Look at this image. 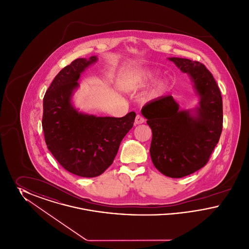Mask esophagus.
Returning a JSON list of instances; mask_svg holds the SVG:
<instances>
[{
  "mask_svg": "<svg viewBox=\"0 0 249 249\" xmlns=\"http://www.w3.org/2000/svg\"><path fill=\"white\" fill-rule=\"evenodd\" d=\"M143 122H144V119L142 118V116L137 115L136 118H135V124H136V125H139V124H142Z\"/></svg>",
  "mask_w": 249,
  "mask_h": 249,
  "instance_id": "esophagus-1",
  "label": "esophagus"
}]
</instances>
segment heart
I'll return each mask as SVG.
<instances>
[{
	"label": "heart",
	"mask_w": 249,
	"mask_h": 249,
	"mask_svg": "<svg viewBox=\"0 0 249 249\" xmlns=\"http://www.w3.org/2000/svg\"><path fill=\"white\" fill-rule=\"evenodd\" d=\"M158 75H159V71H156V70H146V71H141L133 75L132 77H130V79L127 81V83L125 84V89L128 91H136L138 89H141L146 85L154 81ZM166 84H167L166 79L160 80L157 84L154 90L151 92L150 98H155L160 94L163 89L165 88Z\"/></svg>",
	"instance_id": "b5f03b06"
}]
</instances>
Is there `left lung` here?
Instances as JSON below:
<instances>
[{"label":"left lung","mask_w":249,"mask_h":249,"mask_svg":"<svg viewBox=\"0 0 249 249\" xmlns=\"http://www.w3.org/2000/svg\"><path fill=\"white\" fill-rule=\"evenodd\" d=\"M188 73L199 104L179 109L171 95L146 104L141 110L152 130L150 156L166 177L180 178L205 165L218 142L223 123L222 97L213 75L203 64L183 58H168Z\"/></svg>","instance_id":"8db88e82"}]
</instances>
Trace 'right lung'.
<instances>
[{
    "label": "right lung",
    "instance_id": "1",
    "mask_svg": "<svg viewBox=\"0 0 249 249\" xmlns=\"http://www.w3.org/2000/svg\"><path fill=\"white\" fill-rule=\"evenodd\" d=\"M97 60V56L77 59L64 67L43 101L42 126L48 150L65 170L82 178L98 177L113 163L136 116L130 112L123 118L97 117L74 107L78 80Z\"/></svg>",
    "mask_w": 249,
    "mask_h": 249
}]
</instances>
